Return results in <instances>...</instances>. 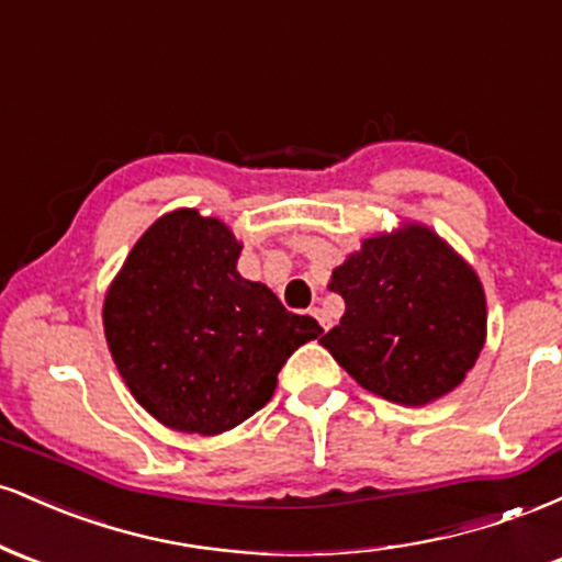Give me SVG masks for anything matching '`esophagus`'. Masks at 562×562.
Segmentation results:
<instances>
[{
    "mask_svg": "<svg viewBox=\"0 0 562 562\" xmlns=\"http://www.w3.org/2000/svg\"><path fill=\"white\" fill-rule=\"evenodd\" d=\"M312 317L319 322L322 330H330L333 322H330V317H327V314H325V308H312Z\"/></svg>",
    "mask_w": 562,
    "mask_h": 562,
    "instance_id": "1",
    "label": "esophagus"
}]
</instances>
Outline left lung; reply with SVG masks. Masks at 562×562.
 Wrapping results in <instances>:
<instances>
[{"mask_svg":"<svg viewBox=\"0 0 562 562\" xmlns=\"http://www.w3.org/2000/svg\"><path fill=\"white\" fill-rule=\"evenodd\" d=\"M346 314L319 344L362 389L425 406L465 380L486 344L475 269L423 224L367 237L333 269Z\"/></svg>","mask_w":562,"mask_h":562,"instance_id":"obj_1","label":"left lung"}]
</instances>
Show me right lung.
Here are the masks:
<instances>
[{
  "label": "right lung",
  "instance_id": "add662e5",
  "mask_svg": "<svg viewBox=\"0 0 562 562\" xmlns=\"http://www.w3.org/2000/svg\"><path fill=\"white\" fill-rule=\"evenodd\" d=\"M240 250L227 224L179 209L139 237L108 288L113 362L166 428L232 430L272 398L290 353L319 338L317 319L240 277Z\"/></svg>",
  "mask_w": 562,
  "mask_h": 562
}]
</instances>
